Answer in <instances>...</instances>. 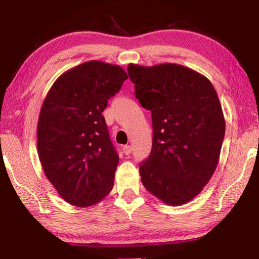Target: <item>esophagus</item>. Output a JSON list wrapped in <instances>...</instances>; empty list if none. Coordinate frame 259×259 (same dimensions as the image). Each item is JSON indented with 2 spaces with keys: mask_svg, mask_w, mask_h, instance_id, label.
Listing matches in <instances>:
<instances>
[{
  "mask_svg": "<svg viewBox=\"0 0 259 259\" xmlns=\"http://www.w3.org/2000/svg\"><path fill=\"white\" fill-rule=\"evenodd\" d=\"M131 151H133V149H131V146H129V145H126V146H124L123 147V152L125 153L126 156L128 155H130L131 153Z\"/></svg>",
  "mask_w": 259,
  "mask_h": 259,
  "instance_id": "esophagus-1",
  "label": "esophagus"
}]
</instances>
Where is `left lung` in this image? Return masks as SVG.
I'll return each mask as SVG.
<instances>
[{"label":"left lung","mask_w":259,"mask_h":259,"mask_svg":"<svg viewBox=\"0 0 259 259\" xmlns=\"http://www.w3.org/2000/svg\"><path fill=\"white\" fill-rule=\"evenodd\" d=\"M128 74L152 119L151 152L139 167L142 184L167 205H184L217 168L226 128L217 92L205 75L180 64L130 63Z\"/></svg>","instance_id":"8db88e82"}]
</instances>
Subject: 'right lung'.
<instances>
[{
    "mask_svg": "<svg viewBox=\"0 0 259 259\" xmlns=\"http://www.w3.org/2000/svg\"><path fill=\"white\" fill-rule=\"evenodd\" d=\"M126 79L119 65L93 60L60 75L43 101L38 158L48 180L71 205H96L113 188L119 156L102 111Z\"/></svg>",
    "mask_w": 259,
    "mask_h": 259,
    "instance_id": "obj_1",
    "label": "right lung"
}]
</instances>
